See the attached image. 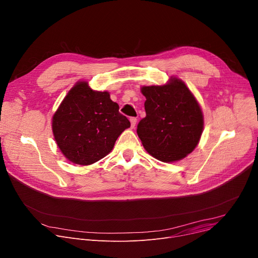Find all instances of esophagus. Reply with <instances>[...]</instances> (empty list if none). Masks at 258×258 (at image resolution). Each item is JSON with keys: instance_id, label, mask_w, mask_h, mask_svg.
<instances>
[{"instance_id": "34e87169", "label": "esophagus", "mask_w": 258, "mask_h": 258, "mask_svg": "<svg viewBox=\"0 0 258 258\" xmlns=\"http://www.w3.org/2000/svg\"><path fill=\"white\" fill-rule=\"evenodd\" d=\"M137 122V118L136 117H130V123H131V128H134Z\"/></svg>"}]
</instances>
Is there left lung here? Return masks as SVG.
<instances>
[{"instance_id": "obj_1", "label": "left lung", "mask_w": 258, "mask_h": 258, "mask_svg": "<svg viewBox=\"0 0 258 258\" xmlns=\"http://www.w3.org/2000/svg\"><path fill=\"white\" fill-rule=\"evenodd\" d=\"M146 97V117L138 123L137 134L146 151L162 162L184 159L200 143L204 114L200 103L177 77L162 86L141 88Z\"/></svg>"}]
</instances>
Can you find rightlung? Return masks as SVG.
<instances>
[{"label": "right lung", "instance_id": "right-lung-1", "mask_svg": "<svg viewBox=\"0 0 258 258\" xmlns=\"http://www.w3.org/2000/svg\"><path fill=\"white\" fill-rule=\"evenodd\" d=\"M130 127L108 92L94 91L77 82L52 115L54 141L67 159L79 165L93 164L111 152L117 137Z\"/></svg>", "mask_w": 258, "mask_h": 258}]
</instances>
